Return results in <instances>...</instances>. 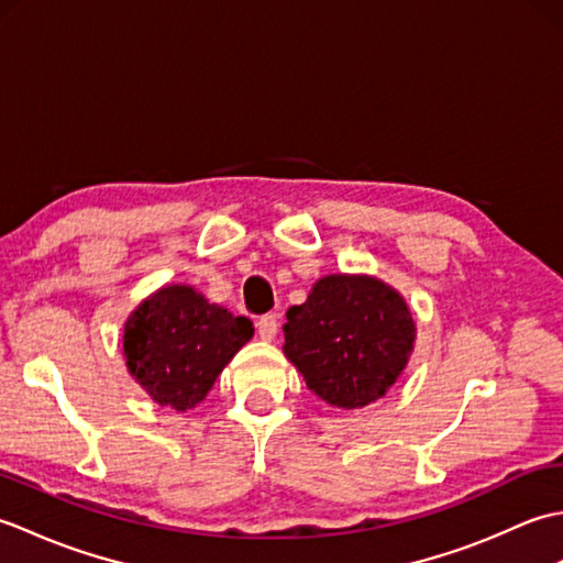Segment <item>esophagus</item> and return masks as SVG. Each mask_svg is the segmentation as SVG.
I'll return each instance as SVG.
<instances>
[{
	"mask_svg": "<svg viewBox=\"0 0 563 563\" xmlns=\"http://www.w3.org/2000/svg\"><path fill=\"white\" fill-rule=\"evenodd\" d=\"M258 336L263 339V341H273L275 339V333H278V314H263L261 319H258Z\"/></svg>",
	"mask_w": 563,
	"mask_h": 563,
	"instance_id": "34e87169",
	"label": "esophagus"
}]
</instances>
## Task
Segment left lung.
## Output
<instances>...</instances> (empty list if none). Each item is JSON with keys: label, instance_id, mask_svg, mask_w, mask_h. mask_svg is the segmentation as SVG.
I'll use <instances>...</instances> for the list:
<instances>
[{"label": "left lung", "instance_id": "left-lung-1", "mask_svg": "<svg viewBox=\"0 0 563 563\" xmlns=\"http://www.w3.org/2000/svg\"><path fill=\"white\" fill-rule=\"evenodd\" d=\"M283 351L317 397L339 409L379 399L409 363V307L382 280L327 275L305 305L288 309Z\"/></svg>", "mask_w": 563, "mask_h": 563}]
</instances>
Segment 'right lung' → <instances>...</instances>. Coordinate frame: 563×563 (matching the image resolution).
<instances>
[{
  "label": "right lung",
  "instance_id": "1",
  "mask_svg": "<svg viewBox=\"0 0 563 563\" xmlns=\"http://www.w3.org/2000/svg\"><path fill=\"white\" fill-rule=\"evenodd\" d=\"M254 336L246 317L210 305L188 285L154 292L125 321V363L150 397L176 411L194 409Z\"/></svg>",
  "mask_w": 563,
  "mask_h": 563
}]
</instances>
